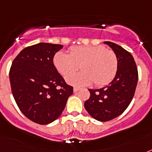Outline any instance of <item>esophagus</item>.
I'll return each instance as SVG.
<instances>
[{"label": "esophagus", "mask_w": 152, "mask_h": 152, "mask_svg": "<svg viewBox=\"0 0 152 152\" xmlns=\"http://www.w3.org/2000/svg\"><path fill=\"white\" fill-rule=\"evenodd\" d=\"M78 91H80V88H73L74 92H77Z\"/></svg>", "instance_id": "1"}]
</instances>
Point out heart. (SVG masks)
<instances>
[{
  "mask_svg": "<svg viewBox=\"0 0 152 152\" xmlns=\"http://www.w3.org/2000/svg\"><path fill=\"white\" fill-rule=\"evenodd\" d=\"M55 68L66 77L80 66L83 71L67 77V82L74 86H87L94 82L98 87L110 82L118 71V58L114 52L102 46L72 47L70 54L59 51L53 59Z\"/></svg>",
  "mask_w": 152,
  "mask_h": 152,
  "instance_id": "b5f03b06",
  "label": "heart"
}]
</instances>
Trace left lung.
Wrapping results in <instances>:
<instances>
[{"mask_svg":"<svg viewBox=\"0 0 152 152\" xmlns=\"http://www.w3.org/2000/svg\"><path fill=\"white\" fill-rule=\"evenodd\" d=\"M118 58V71L108 85L97 90L88 89L90 98L84 102L88 113L95 120L108 121L121 115L134 96L138 81V71L132 54L121 46L104 42Z\"/></svg>","mask_w":152,"mask_h":152,"instance_id":"obj_1","label":"left lung"}]
</instances>
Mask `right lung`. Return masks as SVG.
Instances as JSON below:
<instances>
[{
    "label": "right lung",
    "mask_w": 152,
    "mask_h": 152,
    "mask_svg": "<svg viewBox=\"0 0 152 152\" xmlns=\"http://www.w3.org/2000/svg\"><path fill=\"white\" fill-rule=\"evenodd\" d=\"M58 44H35L23 49L13 61L10 72L13 97L23 114L39 125L59 118L73 93L53 64Z\"/></svg>",
    "instance_id": "1"
}]
</instances>
